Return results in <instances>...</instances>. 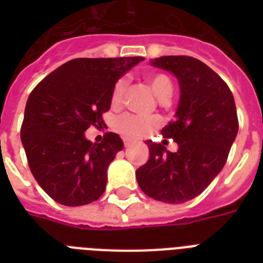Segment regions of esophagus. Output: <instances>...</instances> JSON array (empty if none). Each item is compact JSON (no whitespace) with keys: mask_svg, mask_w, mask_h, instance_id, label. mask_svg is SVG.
Here are the masks:
<instances>
[{"mask_svg":"<svg viewBox=\"0 0 263 263\" xmlns=\"http://www.w3.org/2000/svg\"><path fill=\"white\" fill-rule=\"evenodd\" d=\"M132 144V140H129V139H124V146H125V147H129V146H131Z\"/></svg>","mask_w":263,"mask_h":263,"instance_id":"obj_1","label":"esophagus"}]
</instances>
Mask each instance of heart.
<instances>
[{"mask_svg": "<svg viewBox=\"0 0 263 263\" xmlns=\"http://www.w3.org/2000/svg\"><path fill=\"white\" fill-rule=\"evenodd\" d=\"M148 86L152 87L153 92L160 101H168L173 94L172 80L164 73H148L146 75ZM127 91V80L121 79L116 83L113 92H111V102L113 105H120L123 102L124 94ZM158 120L153 117H142V116L125 115L120 117L116 123V129L125 138L138 139L140 136L152 131L153 128L157 127Z\"/></svg>", "mask_w": 263, "mask_h": 263, "instance_id": "1", "label": "heart"}]
</instances>
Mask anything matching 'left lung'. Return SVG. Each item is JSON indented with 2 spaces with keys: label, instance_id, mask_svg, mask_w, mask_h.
Masks as SVG:
<instances>
[{
  "label": "left lung",
  "instance_id": "1",
  "mask_svg": "<svg viewBox=\"0 0 263 263\" xmlns=\"http://www.w3.org/2000/svg\"><path fill=\"white\" fill-rule=\"evenodd\" d=\"M150 64L179 80L176 119L161 131L179 148L171 153L146 140L150 157L136 171V179L153 199L183 203L199 195L224 168L239 129L236 105L227 83L199 60L164 55Z\"/></svg>",
  "mask_w": 263,
  "mask_h": 263
}]
</instances>
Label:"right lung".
Listing matches in <instances>:
<instances>
[{"label":"right lung","mask_w":263,"mask_h":263,"mask_svg":"<svg viewBox=\"0 0 263 263\" xmlns=\"http://www.w3.org/2000/svg\"><path fill=\"white\" fill-rule=\"evenodd\" d=\"M143 60H71L30 94L22 143L35 180L57 203L82 206L105 192L107 166L123 150V140L107 132L101 143H92L84 132L102 127L117 80Z\"/></svg>","instance_id":"1"}]
</instances>
